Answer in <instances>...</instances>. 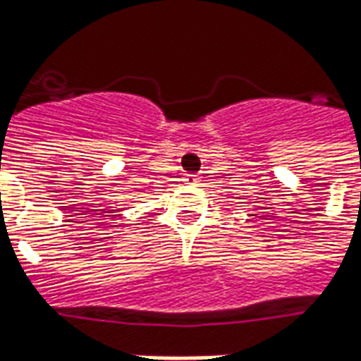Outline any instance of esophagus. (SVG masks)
Listing matches in <instances>:
<instances>
[{
	"instance_id": "1",
	"label": "esophagus",
	"mask_w": 361,
	"mask_h": 361,
	"mask_svg": "<svg viewBox=\"0 0 361 361\" xmlns=\"http://www.w3.org/2000/svg\"><path fill=\"white\" fill-rule=\"evenodd\" d=\"M199 180H201V178H199L197 173H185V176H183V181H185V183H199Z\"/></svg>"
}]
</instances>
